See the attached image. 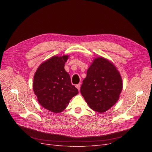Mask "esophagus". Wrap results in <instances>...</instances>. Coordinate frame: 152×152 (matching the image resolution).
Wrapping results in <instances>:
<instances>
[{"label": "esophagus", "instance_id": "obj_1", "mask_svg": "<svg viewBox=\"0 0 152 152\" xmlns=\"http://www.w3.org/2000/svg\"><path fill=\"white\" fill-rule=\"evenodd\" d=\"M80 86H81V84H77L76 86H75V87H76V88L78 89V90H80Z\"/></svg>", "mask_w": 152, "mask_h": 152}]
</instances>
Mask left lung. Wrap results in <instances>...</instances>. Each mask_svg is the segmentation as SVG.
Listing matches in <instances>:
<instances>
[{"instance_id": "8db88e82", "label": "left lung", "mask_w": 152, "mask_h": 152, "mask_svg": "<svg viewBox=\"0 0 152 152\" xmlns=\"http://www.w3.org/2000/svg\"><path fill=\"white\" fill-rule=\"evenodd\" d=\"M122 89V78L116 67L105 58H98L87 71L80 93L91 109L103 113L116 103Z\"/></svg>"}]
</instances>
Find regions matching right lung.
<instances>
[{
  "mask_svg": "<svg viewBox=\"0 0 152 152\" xmlns=\"http://www.w3.org/2000/svg\"><path fill=\"white\" fill-rule=\"evenodd\" d=\"M67 59L68 56H53L41 64L34 75L33 88L39 103L54 113L65 110L79 93L65 70Z\"/></svg>",
  "mask_w": 152,
  "mask_h": 152,
  "instance_id": "obj_1",
  "label": "right lung"
}]
</instances>
